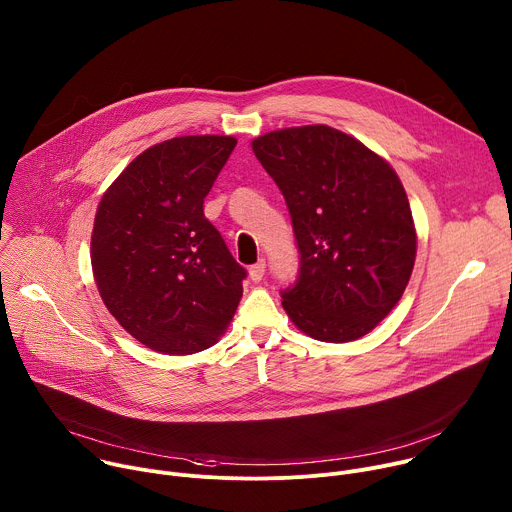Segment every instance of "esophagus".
<instances>
[{
  "label": "esophagus",
  "instance_id": "1",
  "mask_svg": "<svg viewBox=\"0 0 512 512\" xmlns=\"http://www.w3.org/2000/svg\"><path fill=\"white\" fill-rule=\"evenodd\" d=\"M263 275H265V259H259L255 265H251L249 277H251V281L259 283L263 279Z\"/></svg>",
  "mask_w": 512,
  "mask_h": 512
}]
</instances>
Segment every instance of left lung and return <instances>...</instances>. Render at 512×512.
<instances>
[{
    "mask_svg": "<svg viewBox=\"0 0 512 512\" xmlns=\"http://www.w3.org/2000/svg\"><path fill=\"white\" fill-rule=\"evenodd\" d=\"M253 152L285 198L300 255L294 285L281 291L287 316L322 342L369 334L401 300L415 263L399 176L328 125L265 133Z\"/></svg>",
    "mask_w": 512,
    "mask_h": 512,
    "instance_id": "1",
    "label": "left lung"
}]
</instances>
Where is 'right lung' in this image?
I'll list each match as a JSON object with an SVG mask.
<instances>
[{
	"label": "right lung",
	"mask_w": 512,
	"mask_h": 512,
	"mask_svg": "<svg viewBox=\"0 0 512 512\" xmlns=\"http://www.w3.org/2000/svg\"><path fill=\"white\" fill-rule=\"evenodd\" d=\"M237 145L184 135L152 145L99 202L91 263L115 320L164 354L212 346L233 320L247 269L204 216V198Z\"/></svg>",
	"instance_id": "1"
}]
</instances>
